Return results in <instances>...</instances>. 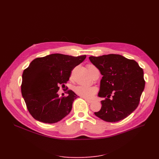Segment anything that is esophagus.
Returning <instances> with one entry per match:
<instances>
[{
    "label": "esophagus",
    "instance_id": "obj_1",
    "mask_svg": "<svg viewBox=\"0 0 159 159\" xmlns=\"http://www.w3.org/2000/svg\"><path fill=\"white\" fill-rule=\"evenodd\" d=\"M85 101H86L87 102L89 103V104L93 102V101H91V100H88V99H87V98H85Z\"/></svg>",
    "mask_w": 159,
    "mask_h": 159
}]
</instances>
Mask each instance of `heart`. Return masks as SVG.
<instances>
[{
    "instance_id": "1",
    "label": "heart",
    "mask_w": 159,
    "mask_h": 159,
    "mask_svg": "<svg viewBox=\"0 0 159 159\" xmlns=\"http://www.w3.org/2000/svg\"><path fill=\"white\" fill-rule=\"evenodd\" d=\"M88 70L89 72L91 70L96 68L93 65L89 64L88 65ZM75 92L77 95L86 98H91L93 97V95L97 92V88L96 87H90L84 85L77 86L74 88Z\"/></svg>"
}]
</instances>
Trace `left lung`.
Listing matches in <instances>:
<instances>
[{
	"instance_id": "obj_1",
	"label": "left lung",
	"mask_w": 159,
	"mask_h": 159,
	"mask_svg": "<svg viewBox=\"0 0 159 159\" xmlns=\"http://www.w3.org/2000/svg\"><path fill=\"white\" fill-rule=\"evenodd\" d=\"M89 58L103 76L98 96L106 97L101 101V109L95 115L109 122L126 118L137 107L144 91L143 70L134 60L120 55L91 56Z\"/></svg>"
}]
</instances>
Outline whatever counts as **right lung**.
<instances>
[{"label":"right lung","instance_id":"1","mask_svg":"<svg viewBox=\"0 0 159 159\" xmlns=\"http://www.w3.org/2000/svg\"><path fill=\"white\" fill-rule=\"evenodd\" d=\"M86 55L73 57L53 53L37 58L24 70L21 85L22 95L30 113L35 120L47 124L61 120L68 115L74 100L79 96L72 90L67 97H59L58 91L69 80L75 66Z\"/></svg>","mask_w":159,"mask_h":159}]
</instances>
